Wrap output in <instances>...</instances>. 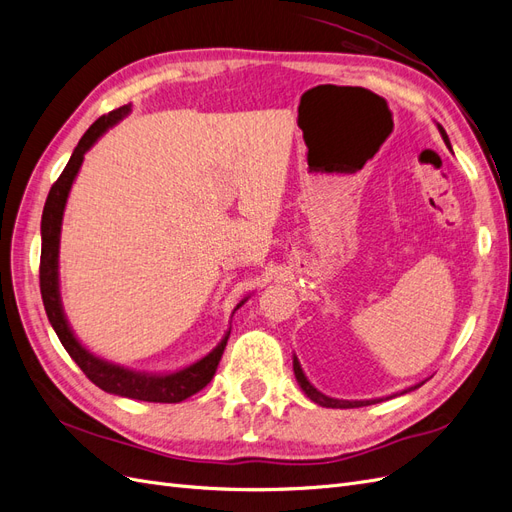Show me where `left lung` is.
Segmentation results:
<instances>
[{
	"instance_id": "left-lung-1",
	"label": "left lung",
	"mask_w": 512,
	"mask_h": 512,
	"mask_svg": "<svg viewBox=\"0 0 512 512\" xmlns=\"http://www.w3.org/2000/svg\"><path fill=\"white\" fill-rule=\"evenodd\" d=\"M438 130H440V134H442V138H444V143H446V147L451 149V141H448V136H446V132H444V128L440 126L438 123ZM292 369H294V376H297V382H299V386L303 389V393L314 401V404H318V406H322V408H361V406H371V404H378V401H382V399H393V397H397V395H404V393H410V391H414V389H418V386H421L423 382H418V384H414V386H408V389H404V391H399V393H393V395H389V397H380V399H335V397H329V395H324V393H320L316 386L307 380V376L303 374V369H301V363H299V359L297 356H294L292 359Z\"/></svg>"
}]
</instances>
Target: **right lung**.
I'll return each instance as SVG.
<instances>
[{"label": "right lung", "mask_w": 512, "mask_h": 512, "mask_svg": "<svg viewBox=\"0 0 512 512\" xmlns=\"http://www.w3.org/2000/svg\"><path fill=\"white\" fill-rule=\"evenodd\" d=\"M130 111H132L130 104H126L91 123L89 130L79 141V145L74 147L64 173L59 175V179L53 183L49 196H46L42 224H40V235H42L40 292H42L46 316H49V322L55 329L61 346H64L66 352L72 356V361L83 369V374L96 386H100L102 391L119 395V397H128V399L153 401V404H179V401L192 397L194 393L205 389V386L211 382L224 354L230 329L224 333L222 342L196 363L181 367L177 371H166V374H149V371H136L130 367H123L106 359H100V356H96L94 352H89L70 329L68 318L64 314V305H61V294H59V239H61V222H64V211H66L72 183L76 175H79L85 153L98 143V138L108 128H113L115 123H119ZM245 301L247 299H243L235 309H239Z\"/></svg>", "instance_id": "right-lung-1"}]
</instances>
